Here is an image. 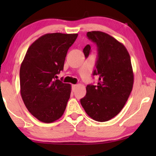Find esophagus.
<instances>
[{
    "instance_id": "34e87169",
    "label": "esophagus",
    "mask_w": 156,
    "mask_h": 156,
    "mask_svg": "<svg viewBox=\"0 0 156 156\" xmlns=\"http://www.w3.org/2000/svg\"><path fill=\"white\" fill-rule=\"evenodd\" d=\"M76 87H77V85H76V84H72V91H75Z\"/></svg>"
}]
</instances>
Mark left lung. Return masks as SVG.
<instances>
[{
  "label": "left lung",
  "mask_w": 156,
  "mask_h": 156,
  "mask_svg": "<svg viewBox=\"0 0 156 156\" xmlns=\"http://www.w3.org/2000/svg\"><path fill=\"white\" fill-rule=\"evenodd\" d=\"M97 46L98 57L93 75L99 76L97 85H87L81 99L82 107L94 120L104 122L116 116L129 99L133 84L131 57L122 43L101 31L87 33ZM91 51L89 44L83 50L85 57Z\"/></svg>",
  "instance_id": "left-lung-1"
}]
</instances>
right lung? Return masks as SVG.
Instances as JSON below:
<instances>
[{
    "label": "right lung",
    "mask_w": 156,
    "mask_h": 156,
    "mask_svg": "<svg viewBox=\"0 0 156 156\" xmlns=\"http://www.w3.org/2000/svg\"><path fill=\"white\" fill-rule=\"evenodd\" d=\"M78 34L48 33L27 50L20 69V94L30 114L44 123L57 121L65 112L71 85L57 80L66 55Z\"/></svg>",
    "instance_id": "add662e5"
}]
</instances>
